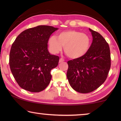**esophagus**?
<instances>
[{"label":"esophagus","instance_id":"obj_1","mask_svg":"<svg viewBox=\"0 0 121 121\" xmlns=\"http://www.w3.org/2000/svg\"><path fill=\"white\" fill-rule=\"evenodd\" d=\"M65 61V60L62 58H60V59H59V63H61V62H63V61Z\"/></svg>","mask_w":121,"mask_h":121}]
</instances>
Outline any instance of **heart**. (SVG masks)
Listing matches in <instances>:
<instances>
[{
    "label": "heart",
    "instance_id": "heart-1",
    "mask_svg": "<svg viewBox=\"0 0 121 121\" xmlns=\"http://www.w3.org/2000/svg\"><path fill=\"white\" fill-rule=\"evenodd\" d=\"M49 49L53 54L64 51L69 58L78 59L87 52L91 39L87 34L75 30H67L59 32L56 37L51 36L48 41Z\"/></svg>",
    "mask_w": 121,
    "mask_h": 121
}]
</instances>
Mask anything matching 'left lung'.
<instances>
[{
    "instance_id": "8db88e82",
    "label": "left lung",
    "mask_w": 121,
    "mask_h": 121,
    "mask_svg": "<svg viewBox=\"0 0 121 121\" xmlns=\"http://www.w3.org/2000/svg\"><path fill=\"white\" fill-rule=\"evenodd\" d=\"M92 43L84 56L68 61L67 77L73 89L81 93L93 91L107 78L110 68L108 44L99 33L89 28Z\"/></svg>"
}]
</instances>
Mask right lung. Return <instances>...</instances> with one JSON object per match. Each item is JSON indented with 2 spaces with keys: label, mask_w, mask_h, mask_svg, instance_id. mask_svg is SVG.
<instances>
[{
  "label": "right lung",
  "mask_w": 121,
  "mask_h": 121,
  "mask_svg": "<svg viewBox=\"0 0 121 121\" xmlns=\"http://www.w3.org/2000/svg\"><path fill=\"white\" fill-rule=\"evenodd\" d=\"M58 29L38 26L22 32L15 39L9 54V66L18 84L31 92L44 90L50 83L51 70L58 65L59 57L51 54L48 41Z\"/></svg>",
  "instance_id": "obj_1"
}]
</instances>
